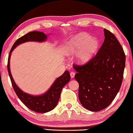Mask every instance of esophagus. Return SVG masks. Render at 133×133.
<instances>
[{
    "label": "esophagus",
    "instance_id": "obj_1",
    "mask_svg": "<svg viewBox=\"0 0 133 133\" xmlns=\"http://www.w3.org/2000/svg\"><path fill=\"white\" fill-rule=\"evenodd\" d=\"M70 77H71V78H74V77H75V73L74 72H70Z\"/></svg>",
    "mask_w": 133,
    "mask_h": 133
}]
</instances>
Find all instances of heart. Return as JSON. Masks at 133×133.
I'll list each match as a JSON object with an SVG mask.
<instances>
[{"label": "heart", "instance_id": "heart-1", "mask_svg": "<svg viewBox=\"0 0 133 133\" xmlns=\"http://www.w3.org/2000/svg\"><path fill=\"white\" fill-rule=\"evenodd\" d=\"M99 46V39L96 37H90L88 34L81 33L77 35L67 43L65 51L67 55L71 56L76 52V63L83 65L90 60L95 55Z\"/></svg>", "mask_w": 133, "mask_h": 133}]
</instances>
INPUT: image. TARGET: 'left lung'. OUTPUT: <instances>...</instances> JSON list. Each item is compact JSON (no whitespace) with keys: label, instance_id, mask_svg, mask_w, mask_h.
Returning <instances> with one entry per match:
<instances>
[{"label":"left lung","instance_id":"obj_1","mask_svg":"<svg viewBox=\"0 0 133 133\" xmlns=\"http://www.w3.org/2000/svg\"><path fill=\"white\" fill-rule=\"evenodd\" d=\"M104 42L96 56L83 65H74L79 84L78 98L91 111H99L111 103L120 89L125 66L120 43L111 32L104 29Z\"/></svg>","mask_w":133,"mask_h":133}]
</instances>
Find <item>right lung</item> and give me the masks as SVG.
<instances>
[{
	"label": "right lung",
	"mask_w": 133,
	"mask_h": 133,
	"mask_svg": "<svg viewBox=\"0 0 133 133\" xmlns=\"http://www.w3.org/2000/svg\"><path fill=\"white\" fill-rule=\"evenodd\" d=\"M46 39L47 36L44 32L36 31L29 32L25 36L21 37L14 44L10 51L7 63L8 72L12 87L17 95L27 107L32 111L39 113L49 112L56 107L60 97L62 89L70 79L69 71L66 70L63 75L57 78L50 88L44 94L39 96H34L24 92L16 84L11 74L10 60L12 51L19 44L28 41L44 42Z\"/></svg>",
	"instance_id": "obj_1"
}]
</instances>
